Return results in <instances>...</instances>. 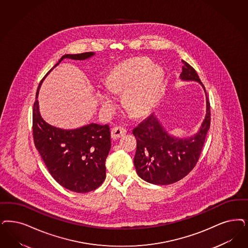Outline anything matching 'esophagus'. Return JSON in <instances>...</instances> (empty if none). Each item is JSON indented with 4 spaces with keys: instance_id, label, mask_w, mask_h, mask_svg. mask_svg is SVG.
Masks as SVG:
<instances>
[{
    "instance_id": "1",
    "label": "esophagus",
    "mask_w": 248,
    "mask_h": 248,
    "mask_svg": "<svg viewBox=\"0 0 248 248\" xmlns=\"http://www.w3.org/2000/svg\"><path fill=\"white\" fill-rule=\"evenodd\" d=\"M126 133V130L124 128H122V127H114V128L111 129V137L113 140H116L121 137L124 136Z\"/></svg>"
}]
</instances>
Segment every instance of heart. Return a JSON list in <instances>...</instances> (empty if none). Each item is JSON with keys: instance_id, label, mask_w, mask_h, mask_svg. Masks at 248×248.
<instances>
[{"instance_id": "1", "label": "heart", "mask_w": 248, "mask_h": 248, "mask_svg": "<svg viewBox=\"0 0 248 248\" xmlns=\"http://www.w3.org/2000/svg\"><path fill=\"white\" fill-rule=\"evenodd\" d=\"M164 81L162 69L144 57L124 60L111 68L106 87L112 93H123L124 106L135 116H143L154 108ZM98 99L105 109H111L114 99L100 92Z\"/></svg>"}]
</instances>
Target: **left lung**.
I'll use <instances>...</instances> for the list:
<instances>
[{
    "label": "left lung",
    "instance_id": "1",
    "mask_svg": "<svg viewBox=\"0 0 248 248\" xmlns=\"http://www.w3.org/2000/svg\"><path fill=\"white\" fill-rule=\"evenodd\" d=\"M180 79L197 81L204 90L206 114L195 135L189 137H174L164 128L158 118L152 113L133 130L137 138V152L134 164L137 175L148 183L169 185L187 176L195 167L210 129V103L204 86L195 69L182 60Z\"/></svg>",
    "mask_w": 248,
    "mask_h": 248
}]
</instances>
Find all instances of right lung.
<instances>
[{
  "label": "right lung",
  "instance_id": "obj_1",
  "mask_svg": "<svg viewBox=\"0 0 248 248\" xmlns=\"http://www.w3.org/2000/svg\"><path fill=\"white\" fill-rule=\"evenodd\" d=\"M94 55V52L64 55L40 81L33 109L34 145L46 167L62 187L78 193L96 189L106 178L105 160L111 149L109 125L92 123L79 128H58L42 118L37 97L44 79L64 59L84 60Z\"/></svg>",
  "mask_w": 248,
  "mask_h": 248
}]
</instances>
